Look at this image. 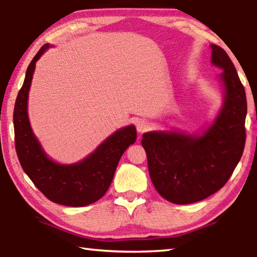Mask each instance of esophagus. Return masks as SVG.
<instances>
[{
	"instance_id": "obj_1",
	"label": "esophagus",
	"mask_w": 257,
	"mask_h": 257,
	"mask_svg": "<svg viewBox=\"0 0 257 257\" xmlns=\"http://www.w3.org/2000/svg\"><path fill=\"white\" fill-rule=\"evenodd\" d=\"M147 128H149V123H147L144 120H139L136 123V129L139 134L144 133Z\"/></svg>"
}]
</instances>
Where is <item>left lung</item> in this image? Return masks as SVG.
Returning a JSON list of instances; mask_svg holds the SVG:
<instances>
[{
  "label": "left lung",
  "instance_id": "8db88e82",
  "mask_svg": "<svg viewBox=\"0 0 257 257\" xmlns=\"http://www.w3.org/2000/svg\"><path fill=\"white\" fill-rule=\"evenodd\" d=\"M211 50V63L222 70L216 77L222 105L212 122L199 133L170 129L143 134L151 180L173 204L196 203L222 188L245 147V89L225 51L214 44Z\"/></svg>",
  "mask_w": 257,
  "mask_h": 257
}]
</instances>
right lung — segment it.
Returning <instances> with one entry per match:
<instances>
[{"instance_id": "right-lung-1", "label": "right lung", "mask_w": 257, "mask_h": 257, "mask_svg": "<svg viewBox=\"0 0 257 257\" xmlns=\"http://www.w3.org/2000/svg\"><path fill=\"white\" fill-rule=\"evenodd\" d=\"M50 47L52 45L45 44L32 60L16 99L14 127L17 154L26 175L50 201L66 206H86L106 193L121 156L136 141V128L129 124L115 130L78 162L63 164L50 158L35 136L28 115L29 89L36 62Z\"/></svg>"}]
</instances>
